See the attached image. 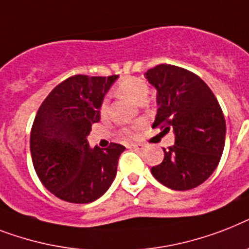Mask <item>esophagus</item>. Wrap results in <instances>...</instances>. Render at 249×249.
<instances>
[{
	"label": "esophagus",
	"instance_id": "34e87169",
	"mask_svg": "<svg viewBox=\"0 0 249 249\" xmlns=\"http://www.w3.org/2000/svg\"><path fill=\"white\" fill-rule=\"evenodd\" d=\"M131 148L137 149V150H142V149L145 148V145L140 144V142H132V144H131Z\"/></svg>",
	"mask_w": 249,
	"mask_h": 249
}]
</instances>
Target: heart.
<instances>
[{
  "mask_svg": "<svg viewBox=\"0 0 249 249\" xmlns=\"http://www.w3.org/2000/svg\"><path fill=\"white\" fill-rule=\"evenodd\" d=\"M117 92L121 96H124L130 99L136 104H142L146 101L149 93L148 85L140 78H135V77H127L119 81L117 85ZM108 101L104 100L100 105V114L101 117H105L108 114ZM137 132V127H134L132 130H124V134L127 135H135Z\"/></svg>",
  "mask_w": 249,
  "mask_h": 249,
  "instance_id": "1",
  "label": "heart"
}]
</instances>
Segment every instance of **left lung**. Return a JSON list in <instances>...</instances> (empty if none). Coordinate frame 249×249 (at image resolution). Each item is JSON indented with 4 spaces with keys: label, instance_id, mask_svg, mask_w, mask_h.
<instances>
[{
    "label": "left lung",
    "instance_id": "1",
    "mask_svg": "<svg viewBox=\"0 0 249 249\" xmlns=\"http://www.w3.org/2000/svg\"><path fill=\"white\" fill-rule=\"evenodd\" d=\"M145 78L157 90L153 127L174 128L175 145L163 149L164 159L152 175L172 190H190L216 170L225 145L226 123L221 107L203 79L176 65L149 69Z\"/></svg>",
    "mask_w": 249,
    "mask_h": 249
}]
</instances>
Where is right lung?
I'll list each match as a JSON object with an SVG mask.
<instances>
[{"label": "right lung", "instance_id": "add662e5", "mask_svg": "<svg viewBox=\"0 0 249 249\" xmlns=\"http://www.w3.org/2000/svg\"><path fill=\"white\" fill-rule=\"evenodd\" d=\"M118 75H73L39 107L31 131L36 174L47 190L69 203H91L109 189L124 150L112 142L90 148L87 136L100 121V105Z\"/></svg>", "mask_w": 249, "mask_h": 249}]
</instances>
